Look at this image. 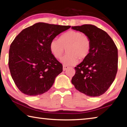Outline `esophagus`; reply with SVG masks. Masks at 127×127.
<instances>
[{
  "mask_svg": "<svg viewBox=\"0 0 127 127\" xmlns=\"http://www.w3.org/2000/svg\"><path fill=\"white\" fill-rule=\"evenodd\" d=\"M69 68V67H68V66H66V65H63V70H64V71H65V70H66V69H68Z\"/></svg>",
  "mask_w": 127,
  "mask_h": 127,
  "instance_id": "obj_1",
  "label": "esophagus"
}]
</instances>
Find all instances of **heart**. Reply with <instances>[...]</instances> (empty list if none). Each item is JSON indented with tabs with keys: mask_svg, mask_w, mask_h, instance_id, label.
Listing matches in <instances>:
<instances>
[{
	"mask_svg": "<svg viewBox=\"0 0 127 127\" xmlns=\"http://www.w3.org/2000/svg\"><path fill=\"white\" fill-rule=\"evenodd\" d=\"M66 48V53L61 59L64 65L77 64L79 58L84 59L89 54L91 42L88 36L75 31L65 32L58 39H53L49 44V49L55 58H61Z\"/></svg>",
	"mask_w": 127,
	"mask_h": 127,
	"instance_id": "obj_1",
	"label": "heart"
}]
</instances>
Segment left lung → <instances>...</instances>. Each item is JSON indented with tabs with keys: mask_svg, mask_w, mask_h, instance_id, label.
Listing matches in <instances>:
<instances>
[{
	"mask_svg": "<svg viewBox=\"0 0 127 127\" xmlns=\"http://www.w3.org/2000/svg\"><path fill=\"white\" fill-rule=\"evenodd\" d=\"M88 36L91 42L89 54L75 67L71 83L75 89L89 96H99L114 80L118 69V49L110 36L91 24L71 27Z\"/></svg>",
	"mask_w": 127,
	"mask_h": 127,
	"instance_id": "left-lung-1",
	"label": "left lung"
}]
</instances>
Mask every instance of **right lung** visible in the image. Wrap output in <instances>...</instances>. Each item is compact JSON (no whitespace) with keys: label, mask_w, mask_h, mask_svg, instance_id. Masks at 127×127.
<instances>
[{"label":"right lung","mask_w":127,"mask_h":127,"mask_svg":"<svg viewBox=\"0 0 127 127\" xmlns=\"http://www.w3.org/2000/svg\"><path fill=\"white\" fill-rule=\"evenodd\" d=\"M70 26L37 23L23 30L11 43L9 68L18 88L25 95L47 92L63 71L49 49L52 39Z\"/></svg>","instance_id":"add662e5"}]
</instances>
